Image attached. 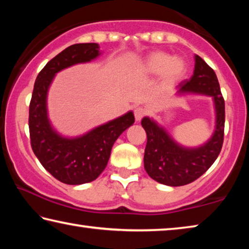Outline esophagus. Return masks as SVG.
Instances as JSON below:
<instances>
[{
  "label": "esophagus",
  "mask_w": 249,
  "mask_h": 249,
  "mask_svg": "<svg viewBox=\"0 0 249 249\" xmlns=\"http://www.w3.org/2000/svg\"><path fill=\"white\" fill-rule=\"evenodd\" d=\"M146 114H147V112L144 107H138L134 109V115H135V119H136L137 122H140Z\"/></svg>",
  "instance_id": "1"
}]
</instances>
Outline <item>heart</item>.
I'll list each match as a JSON object with an SVG mask.
<instances>
[{
    "label": "heart",
    "instance_id": "heart-1",
    "mask_svg": "<svg viewBox=\"0 0 249 249\" xmlns=\"http://www.w3.org/2000/svg\"><path fill=\"white\" fill-rule=\"evenodd\" d=\"M187 65L182 58L171 57L168 53L156 50L147 54L137 65L136 71L141 74L156 75L161 73L166 83H175L183 77Z\"/></svg>",
    "mask_w": 249,
    "mask_h": 249
}]
</instances>
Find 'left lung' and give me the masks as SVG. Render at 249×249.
<instances>
[{
  "label": "left lung",
  "mask_w": 249,
  "mask_h": 249,
  "mask_svg": "<svg viewBox=\"0 0 249 249\" xmlns=\"http://www.w3.org/2000/svg\"><path fill=\"white\" fill-rule=\"evenodd\" d=\"M192 77L177 87V94H201L213 99L215 130L204 145L188 148L174 141L162 126L149 117L142 120L147 134L144 167L150 178L159 183L179 187L191 183L213 165L224 140L225 103L214 70L200 56H195Z\"/></svg>",
  "instance_id": "obj_1"
}]
</instances>
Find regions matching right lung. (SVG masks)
I'll return each instance as SVG.
<instances>
[{
    "instance_id": "add662e5",
    "label": "right lung",
    "mask_w": 249,
    "mask_h": 249,
    "mask_svg": "<svg viewBox=\"0 0 249 249\" xmlns=\"http://www.w3.org/2000/svg\"><path fill=\"white\" fill-rule=\"evenodd\" d=\"M95 43L74 44L53 57L37 75L29 104V135L34 154L50 175L66 184L95 180L107 165L113 144L134 124L133 112L100 125L78 137H65L50 124L47 94L56 73L100 56Z\"/></svg>"
}]
</instances>
